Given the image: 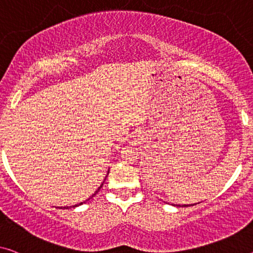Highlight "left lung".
Returning <instances> with one entry per match:
<instances>
[{
  "label": "left lung",
  "instance_id": "1",
  "mask_svg": "<svg viewBox=\"0 0 253 253\" xmlns=\"http://www.w3.org/2000/svg\"><path fill=\"white\" fill-rule=\"evenodd\" d=\"M194 205H198V203H194ZM194 205H183V206H177V207H190V206H194Z\"/></svg>",
  "mask_w": 253,
  "mask_h": 253
}]
</instances>
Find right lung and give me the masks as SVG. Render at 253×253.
Segmentation results:
<instances>
[{"instance_id": "add662e5", "label": "right lung", "mask_w": 253, "mask_h": 253, "mask_svg": "<svg viewBox=\"0 0 253 253\" xmlns=\"http://www.w3.org/2000/svg\"><path fill=\"white\" fill-rule=\"evenodd\" d=\"M108 174H109V171H108ZM107 176H108V175H107ZM107 176H105V178H107ZM105 178H104V179H105ZM103 183H104V180H103ZM103 183H102V184H101V185H100V187H99V188H97V190L95 191V193H94V194L92 195V197H90V198H88L87 200H85V201H84V202H81V203H78V205H75V206H71V207H73V208H75V207H78V206H81V205H83V203H85L86 201H88V200H89V199H92V198L94 197V195H95V194L97 193V192H99V191H100V188H101V187H102V185H103ZM68 208H70V207H61V208H60V209H68Z\"/></svg>"}]
</instances>
